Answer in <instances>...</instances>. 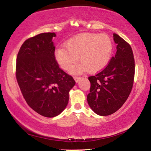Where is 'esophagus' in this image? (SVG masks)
Masks as SVG:
<instances>
[{
    "label": "esophagus",
    "mask_w": 151,
    "mask_h": 151,
    "mask_svg": "<svg viewBox=\"0 0 151 151\" xmlns=\"http://www.w3.org/2000/svg\"><path fill=\"white\" fill-rule=\"evenodd\" d=\"M74 80H75L76 83H78V82L80 81V80H81V78L78 77V76H75V77H74Z\"/></svg>",
    "instance_id": "1"
}]
</instances>
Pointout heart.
Returning <instances> with one entry per match:
<instances>
[{
    "mask_svg": "<svg viewBox=\"0 0 151 151\" xmlns=\"http://www.w3.org/2000/svg\"><path fill=\"white\" fill-rule=\"evenodd\" d=\"M65 47H58L55 51V60L63 69H69L78 57L80 63L71 68V73L88 71L95 73L107 65L113 45L110 37L105 34L82 33L69 39Z\"/></svg>",
    "mask_w": 151,
    "mask_h": 151,
    "instance_id": "1",
    "label": "heart"
}]
</instances>
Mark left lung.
Returning <instances> with one entry per match:
<instances>
[{
  "mask_svg": "<svg viewBox=\"0 0 151 151\" xmlns=\"http://www.w3.org/2000/svg\"><path fill=\"white\" fill-rule=\"evenodd\" d=\"M113 40L117 44L115 55L102 71L88 77V104L101 116L113 114L124 104L135 76V60L130 45L116 34H113Z\"/></svg>",
  "mask_w": 151,
  "mask_h": 151,
  "instance_id": "1",
  "label": "left lung"
}]
</instances>
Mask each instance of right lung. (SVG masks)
Wrapping results in <instances>:
<instances>
[{
  "label": "right lung",
  "instance_id": "obj_1",
  "mask_svg": "<svg viewBox=\"0 0 151 151\" xmlns=\"http://www.w3.org/2000/svg\"><path fill=\"white\" fill-rule=\"evenodd\" d=\"M55 33H42L27 39L16 59V79L22 96L33 110L53 117L65 110L76 82L59 67L52 41Z\"/></svg>",
  "mask_w": 151,
  "mask_h": 151
}]
</instances>
